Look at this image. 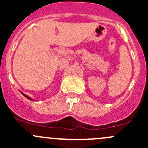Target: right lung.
<instances>
[{
  "instance_id": "obj_1",
  "label": "right lung",
  "mask_w": 148,
  "mask_h": 148,
  "mask_svg": "<svg viewBox=\"0 0 148 148\" xmlns=\"http://www.w3.org/2000/svg\"><path fill=\"white\" fill-rule=\"evenodd\" d=\"M21 93H22V92H21ZM22 95H23V96H24V97H26V98H28V99H31H31H31V98H30V97H28V96H27V95H24V94H23V93H22Z\"/></svg>"
}]
</instances>
